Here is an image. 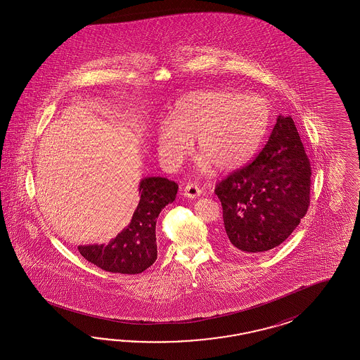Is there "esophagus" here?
Wrapping results in <instances>:
<instances>
[{
    "label": "esophagus",
    "instance_id": "obj_1",
    "mask_svg": "<svg viewBox=\"0 0 360 360\" xmlns=\"http://www.w3.org/2000/svg\"><path fill=\"white\" fill-rule=\"evenodd\" d=\"M200 194H202V191H200V188L195 184H187L184 187V195L187 196V198H196V196H199Z\"/></svg>",
    "mask_w": 360,
    "mask_h": 360
}]
</instances>
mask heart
<instances>
[{
    "label": "heart",
    "mask_w": 360,
    "mask_h": 360,
    "mask_svg": "<svg viewBox=\"0 0 360 360\" xmlns=\"http://www.w3.org/2000/svg\"><path fill=\"white\" fill-rule=\"evenodd\" d=\"M271 110L257 95L199 91L176 101L170 120L157 131V152L164 164L178 167L196 142L199 167L233 170L245 164L266 133Z\"/></svg>",
    "instance_id": "1"
}]
</instances>
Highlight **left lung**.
<instances>
[{
  "label": "left lung",
  "instance_id": "8db88e82",
  "mask_svg": "<svg viewBox=\"0 0 360 360\" xmlns=\"http://www.w3.org/2000/svg\"><path fill=\"white\" fill-rule=\"evenodd\" d=\"M310 161L295 121L278 116L253 162L215 187L231 248L256 255L288 239L310 206Z\"/></svg>",
  "mask_w": 360,
  "mask_h": 360
}]
</instances>
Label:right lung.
<instances>
[{"mask_svg":"<svg viewBox=\"0 0 360 360\" xmlns=\"http://www.w3.org/2000/svg\"><path fill=\"white\" fill-rule=\"evenodd\" d=\"M140 200L131 223L108 244L79 245L87 262L103 271L139 274L157 259L155 223L165 206L173 203L178 191L174 181L162 176L143 178L140 182Z\"/></svg>","mask_w":360,"mask_h":360,"instance_id":"obj_1","label":"right lung"}]
</instances>
